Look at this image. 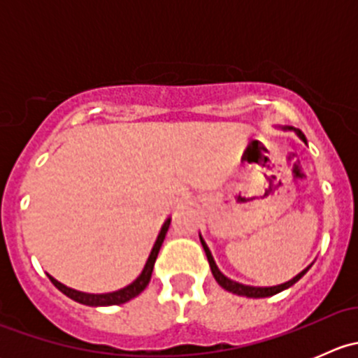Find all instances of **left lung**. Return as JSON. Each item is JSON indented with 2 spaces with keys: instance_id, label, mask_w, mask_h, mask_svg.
<instances>
[{
  "instance_id": "left-lung-1",
  "label": "left lung",
  "mask_w": 358,
  "mask_h": 358,
  "mask_svg": "<svg viewBox=\"0 0 358 358\" xmlns=\"http://www.w3.org/2000/svg\"><path fill=\"white\" fill-rule=\"evenodd\" d=\"M284 129H292V131H296V135H298L299 138H301L303 142L306 143L305 135H303V133L299 131V129L291 128V126H287V128H284ZM199 237H201V236H199ZM201 244H202V248H204L206 256H208L209 266H211L213 277H215V279H216V282H218L220 286H222L223 289H225V291L234 292V294H239V296H246V298H268V296H273V294H277V292H280V291L287 289V287H291L292 284L298 282V280L301 279V277L305 275L306 272H308L310 266H312V265H308V266H306L305 270H303V272H299L298 275L292 277V279H291V280H287V282L279 284V286H272V287H255V286H246V284L236 282V280H232V279H229V277H227V275H223V273L220 272L218 266H216L215 259H213V256H211V251H209V248L206 246V243H204V239H202V237H201Z\"/></svg>"
}]
</instances>
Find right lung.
<instances>
[{"label":"right lung","instance_id":"1","mask_svg":"<svg viewBox=\"0 0 358 358\" xmlns=\"http://www.w3.org/2000/svg\"><path fill=\"white\" fill-rule=\"evenodd\" d=\"M169 223H171V218L166 220L164 225L161 227V232H159L156 243H154V248H152V251H150L149 258H147V263H145V266H143L142 273H140V275L136 277V279L133 280V282L129 284V286L122 287V289L112 291V292H103V294H90V292L76 291V289H72V287L64 286L62 282H59V280H57V279H53V277L50 275V273H46V275H48V279L52 280L53 286H55L57 289L62 291L64 294L69 296V298H71V299H74V301L81 303V305H88V306L122 305V303L129 301V299H133V298H135V296H138L140 292H142L147 286H149L150 277H152L154 263H156V258H157V255H159V249H161L162 243H164V237H166V234H168Z\"/></svg>","mask_w":358,"mask_h":358}]
</instances>
